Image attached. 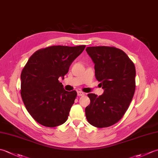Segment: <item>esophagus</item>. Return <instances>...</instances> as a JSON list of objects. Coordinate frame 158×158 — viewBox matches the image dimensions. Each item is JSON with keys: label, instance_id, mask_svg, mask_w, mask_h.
<instances>
[{"label": "esophagus", "instance_id": "1", "mask_svg": "<svg viewBox=\"0 0 158 158\" xmlns=\"http://www.w3.org/2000/svg\"><path fill=\"white\" fill-rule=\"evenodd\" d=\"M77 95H78L79 96H83L85 95V94L83 93V92H81V91H78L77 92Z\"/></svg>", "mask_w": 158, "mask_h": 158}]
</instances>
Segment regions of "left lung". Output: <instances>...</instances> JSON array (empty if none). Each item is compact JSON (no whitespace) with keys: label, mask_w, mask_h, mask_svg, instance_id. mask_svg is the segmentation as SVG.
I'll list each match as a JSON object with an SVG mask.
<instances>
[{"label":"left lung","mask_w":158,"mask_h":158,"mask_svg":"<svg viewBox=\"0 0 158 158\" xmlns=\"http://www.w3.org/2000/svg\"><path fill=\"white\" fill-rule=\"evenodd\" d=\"M87 53L94 63L95 76L104 93L88 94L85 108L88 122L106 127L119 121L129 107L135 92L136 69L126 53L114 47H88Z\"/></svg>","instance_id":"8db88e82"}]
</instances>
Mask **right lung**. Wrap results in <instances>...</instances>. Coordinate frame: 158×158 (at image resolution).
Returning <instances> with one entry per match:
<instances>
[{"instance_id":"obj_1","label":"right lung","mask_w":158,"mask_h":158,"mask_svg":"<svg viewBox=\"0 0 158 158\" xmlns=\"http://www.w3.org/2000/svg\"><path fill=\"white\" fill-rule=\"evenodd\" d=\"M85 45L51 46L31 56L21 73V96L32 118L46 127L62 125L68 119L77 92L64 89L58 79Z\"/></svg>"}]
</instances>
